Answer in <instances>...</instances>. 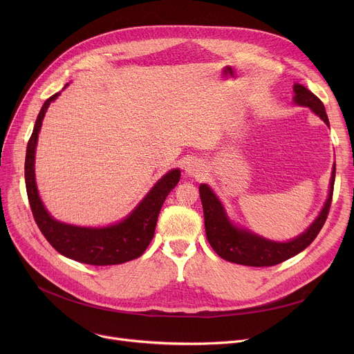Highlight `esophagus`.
I'll return each mask as SVG.
<instances>
[{
	"mask_svg": "<svg viewBox=\"0 0 354 354\" xmlns=\"http://www.w3.org/2000/svg\"><path fill=\"white\" fill-rule=\"evenodd\" d=\"M203 167L198 162H189L187 166H185V172H187L189 176H201L203 172Z\"/></svg>",
	"mask_w": 354,
	"mask_h": 354,
	"instance_id": "obj_1",
	"label": "esophagus"
}]
</instances>
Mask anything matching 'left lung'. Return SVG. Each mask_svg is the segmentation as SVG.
<instances>
[{
    "mask_svg": "<svg viewBox=\"0 0 354 354\" xmlns=\"http://www.w3.org/2000/svg\"><path fill=\"white\" fill-rule=\"evenodd\" d=\"M294 102L297 104L310 107L328 126V118L324 104L314 93L301 84H294ZM334 178H336V165L333 166L328 198L320 215L306 232L292 241H288V243H274V241H268L245 230L234 227L227 218L224 207L221 205V202L209 189L208 185H199V195L202 201L203 218H205V232L208 243L221 258L241 266L271 267L286 261V259L306 250L322 231L331 205Z\"/></svg>",
    "mask_w": 354,
    "mask_h": 354,
    "instance_id": "left-lung-1",
    "label": "left lung"
}]
</instances>
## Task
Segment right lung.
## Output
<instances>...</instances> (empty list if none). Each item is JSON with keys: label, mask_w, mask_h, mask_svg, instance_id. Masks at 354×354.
Listing matches in <instances>:
<instances>
[{"label": "right lung", "mask_w": 354, "mask_h": 354, "mask_svg": "<svg viewBox=\"0 0 354 354\" xmlns=\"http://www.w3.org/2000/svg\"><path fill=\"white\" fill-rule=\"evenodd\" d=\"M57 96L59 93H55L44 102L27 145L24 166L26 188L35 224L55 251L74 261L90 266H116L127 263L130 259L140 257L151 244L160 208L166 196L178 185L180 171L174 169L167 172L145 196L136 209L116 225L106 228H82L53 219L37 192L34 155L46 110Z\"/></svg>", "instance_id": "obj_1"}]
</instances>
